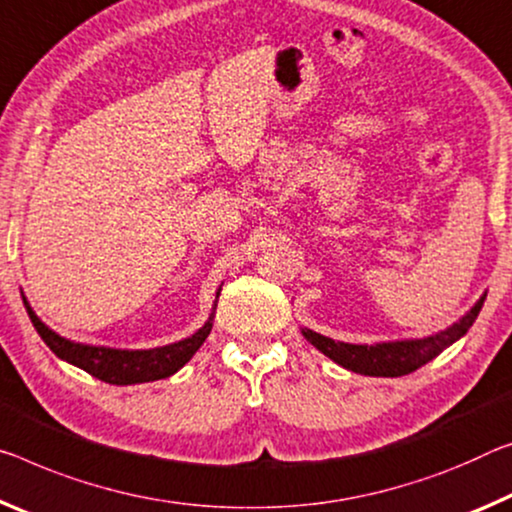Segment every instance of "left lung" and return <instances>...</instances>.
Listing matches in <instances>:
<instances>
[{
  "label": "left lung",
  "instance_id": "obj_1",
  "mask_svg": "<svg viewBox=\"0 0 512 512\" xmlns=\"http://www.w3.org/2000/svg\"><path fill=\"white\" fill-rule=\"evenodd\" d=\"M488 294H483L476 300L472 310L465 316H460L456 323L444 328L435 335L428 337H415V339H394V342H378V344H348V342H335L326 335H319L310 328H300L303 337L314 348L337 362L339 367L348 371L362 373V376H376V378H399L408 376V373L424 367L426 362L437 358L444 348L456 344L465 332L472 328L478 312H481L483 300Z\"/></svg>",
  "mask_w": 512,
  "mask_h": 512
}]
</instances>
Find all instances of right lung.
Returning a JSON list of instances; mask_svg holds the SVG:
<instances>
[{
  "label": "right lung",
  "instance_id": "right-lung-1",
  "mask_svg": "<svg viewBox=\"0 0 512 512\" xmlns=\"http://www.w3.org/2000/svg\"><path fill=\"white\" fill-rule=\"evenodd\" d=\"M218 296H221V287L216 291L212 314H209L205 326L198 328L193 335L180 339V342L157 348H111L72 342V339L61 337L59 332L45 326V323L38 319V314L34 312V307L29 305V300L24 294L22 300L40 339L50 346V351L56 358L66 360L72 367L84 369L86 373H91L93 378H100L109 385H139L173 376V373L180 371L184 364L196 355L202 342H205L209 332H212Z\"/></svg>",
  "mask_w": 512,
  "mask_h": 512
}]
</instances>
